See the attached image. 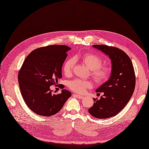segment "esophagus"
I'll use <instances>...</instances> for the list:
<instances>
[{
  "instance_id": "34e87169",
  "label": "esophagus",
  "mask_w": 149,
  "mask_h": 149,
  "mask_svg": "<svg viewBox=\"0 0 149 149\" xmlns=\"http://www.w3.org/2000/svg\"><path fill=\"white\" fill-rule=\"evenodd\" d=\"M73 96H75V97H76L77 98H78V99H82V98H83V96L79 95V94H73Z\"/></svg>"
}]
</instances>
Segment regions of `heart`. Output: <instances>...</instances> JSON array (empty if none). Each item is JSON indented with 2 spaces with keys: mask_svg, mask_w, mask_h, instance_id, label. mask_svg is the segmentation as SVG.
I'll return each mask as SVG.
<instances>
[{
  "mask_svg": "<svg viewBox=\"0 0 149 149\" xmlns=\"http://www.w3.org/2000/svg\"><path fill=\"white\" fill-rule=\"evenodd\" d=\"M75 59H78V57L68 58L63 65V72L66 76L73 73ZM80 59L91 70V75L96 83L102 84L109 78L112 72L111 67L109 65H102V59L100 56L93 53H86L81 56ZM68 86L74 92L83 93L92 86V83L89 80L75 78L70 81Z\"/></svg>",
  "mask_w": 149,
  "mask_h": 149,
  "instance_id": "heart-1",
  "label": "heart"
}]
</instances>
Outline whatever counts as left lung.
Returning a JSON list of instances; mask_svg holds the SVG:
<instances>
[{
  "label": "left lung",
  "instance_id": "left-lung-1",
  "mask_svg": "<svg viewBox=\"0 0 149 149\" xmlns=\"http://www.w3.org/2000/svg\"><path fill=\"white\" fill-rule=\"evenodd\" d=\"M109 56L112 62L109 79L96 90L103 93L100 100L94 98L89 114L98 119H106L118 114L132 97L136 86V75L132 63L122 49L105 45H94Z\"/></svg>",
  "mask_w": 149,
  "mask_h": 149
}]
</instances>
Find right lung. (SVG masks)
<instances>
[{
  "instance_id": "right-lung-1",
  "label": "right lung",
  "mask_w": 149,
  "mask_h": 149,
  "mask_svg": "<svg viewBox=\"0 0 149 149\" xmlns=\"http://www.w3.org/2000/svg\"><path fill=\"white\" fill-rule=\"evenodd\" d=\"M69 49L63 45L38 48L22 64L18 74L20 92L26 106L35 114L45 117L56 114L71 96L66 89L54 94L49 89L62 77V65Z\"/></svg>"
}]
</instances>
